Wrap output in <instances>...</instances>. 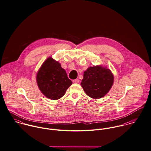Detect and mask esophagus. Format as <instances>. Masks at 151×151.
Segmentation results:
<instances>
[{
    "label": "esophagus",
    "mask_w": 151,
    "mask_h": 151,
    "mask_svg": "<svg viewBox=\"0 0 151 151\" xmlns=\"http://www.w3.org/2000/svg\"><path fill=\"white\" fill-rule=\"evenodd\" d=\"M72 82H73V83H79V79H74V80H73L72 81Z\"/></svg>",
    "instance_id": "esophagus-1"
}]
</instances>
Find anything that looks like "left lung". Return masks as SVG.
<instances>
[{
	"label": "left lung",
	"mask_w": 151,
	"mask_h": 151,
	"mask_svg": "<svg viewBox=\"0 0 151 151\" xmlns=\"http://www.w3.org/2000/svg\"><path fill=\"white\" fill-rule=\"evenodd\" d=\"M114 83V75L106 68L101 66L89 67L84 72L81 86L86 94L98 99L105 96Z\"/></svg>",
	"instance_id": "8db88e82"
}]
</instances>
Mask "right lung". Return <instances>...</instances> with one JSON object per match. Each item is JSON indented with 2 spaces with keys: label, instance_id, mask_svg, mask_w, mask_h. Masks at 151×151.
<instances>
[{
  "label": "right lung",
  "instance_id": "add662e5",
  "mask_svg": "<svg viewBox=\"0 0 151 151\" xmlns=\"http://www.w3.org/2000/svg\"><path fill=\"white\" fill-rule=\"evenodd\" d=\"M36 81L42 93L53 100L64 96L68 88L72 84L65 69L51 57L42 64L37 72Z\"/></svg>",
  "mask_w": 151,
  "mask_h": 151
}]
</instances>
